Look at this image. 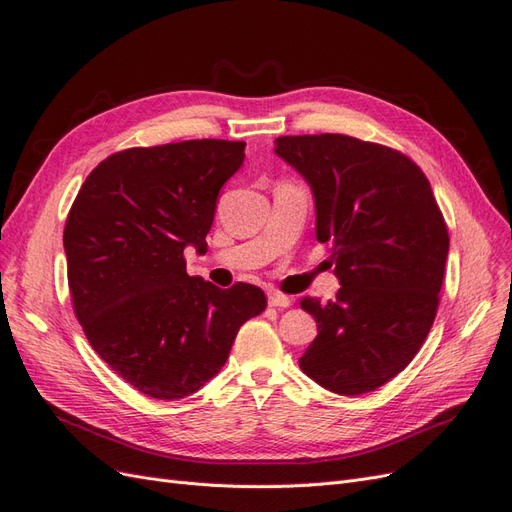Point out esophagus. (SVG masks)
Instances as JSON below:
<instances>
[{
    "mask_svg": "<svg viewBox=\"0 0 512 512\" xmlns=\"http://www.w3.org/2000/svg\"><path fill=\"white\" fill-rule=\"evenodd\" d=\"M290 297H286V294H282V292H271L269 294V305L271 307H277V309H286V307H290Z\"/></svg>",
    "mask_w": 512,
    "mask_h": 512,
    "instance_id": "esophagus-1",
    "label": "esophagus"
}]
</instances>
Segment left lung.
Segmentation results:
<instances>
[{"mask_svg": "<svg viewBox=\"0 0 512 512\" xmlns=\"http://www.w3.org/2000/svg\"><path fill=\"white\" fill-rule=\"evenodd\" d=\"M275 153L307 181L316 239L331 243L337 297H305L318 335L299 359L337 395L376 391L421 350L438 312L448 230L423 170L344 134L282 136Z\"/></svg>", "mask_w": 512, "mask_h": 512, "instance_id": "8db88e82", "label": "left lung"}]
</instances>
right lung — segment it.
Segmentation results:
<instances>
[{"instance_id":"right-lung-1","label":"right lung","mask_w":512,"mask_h":512,"mask_svg":"<svg viewBox=\"0 0 512 512\" xmlns=\"http://www.w3.org/2000/svg\"><path fill=\"white\" fill-rule=\"evenodd\" d=\"M245 143L183 141L113 153L68 213L64 250L74 314L100 359L153 399L196 393L224 367L245 320L265 312L252 284L190 277L185 247L207 252L222 185Z\"/></svg>"}]
</instances>
